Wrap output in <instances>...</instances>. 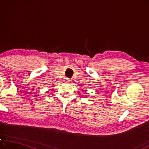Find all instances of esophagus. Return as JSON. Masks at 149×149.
<instances>
[{
  "label": "esophagus",
  "mask_w": 149,
  "mask_h": 149,
  "mask_svg": "<svg viewBox=\"0 0 149 149\" xmlns=\"http://www.w3.org/2000/svg\"><path fill=\"white\" fill-rule=\"evenodd\" d=\"M70 82V79H68V78H65V79H64V82H65V83H68V82Z\"/></svg>",
  "instance_id": "esophagus-1"
}]
</instances>
